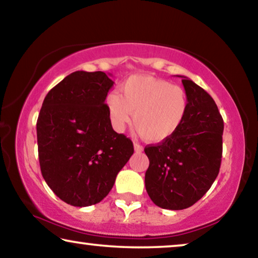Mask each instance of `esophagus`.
I'll list each match as a JSON object with an SVG mask.
<instances>
[{
	"label": "esophagus",
	"instance_id": "esophagus-1",
	"mask_svg": "<svg viewBox=\"0 0 258 258\" xmlns=\"http://www.w3.org/2000/svg\"><path fill=\"white\" fill-rule=\"evenodd\" d=\"M134 150H136V152H138V153H141V152L144 151V147L141 146V145L134 143Z\"/></svg>",
	"mask_w": 258,
	"mask_h": 258
}]
</instances>
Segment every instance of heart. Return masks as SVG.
Segmentation results:
<instances>
[{"instance_id":"obj_1","label":"heart","mask_w":258,"mask_h":258,"mask_svg":"<svg viewBox=\"0 0 258 258\" xmlns=\"http://www.w3.org/2000/svg\"><path fill=\"white\" fill-rule=\"evenodd\" d=\"M106 110L113 128L122 132L131 122L145 140L160 144L175 136L186 120L189 99L182 88L147 75L131 76L121 96L107 94Z\"/></svg>"}]
</instances>
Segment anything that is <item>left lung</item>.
Returning a JSON list of instances; mask_svg holds the SVG:
<instances>
[{
    "mask_svg": "<svg viewBox=\"0 0 258 258\" xmlns=\"http://www.w3.org/2000/svg\"><path fill=\"white\" fill-rule=\"evenodd\" d=\"M189 99L186 120L165 143L145 147L148 197L160 208L186 209L205 195L220 172L223 119L205 90L182 76Z\"/></svg>",
    "mask_w": 258,
    "mask_h": 258,
    "instance_id": "1",
    "label": "left lung"
}]
</instances>
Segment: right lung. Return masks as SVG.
Here are the masks:
<instances>
[{
	"instance_id": "right-lung-1",
	"label": "right lung",
	"mask_w": 258,
	"mask_h": 258,
	"mask_svg": "<svg viewBox=\"0 0 258 258\" xmlns=\"http://www.w3.org/2000/svg\"><path fill=\"white\" fill-rule=\"evenodd\" d=\"M105 72L76 71L51 89L37 119L38 158L45 182L75 207L100 202L133 154L112 128L105 105L114 82Z\"/></svg>"
}]
</instances>
